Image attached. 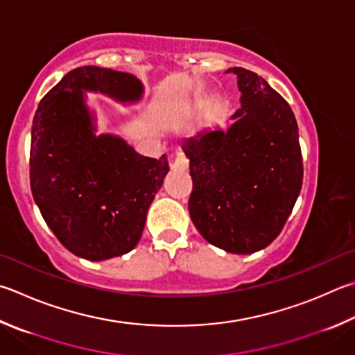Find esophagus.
<instances>
[{"label": "esophagus", "instance_id": "34e87169", "mask_svg": "<svg viewBox=\"0 0 355 355\" xmlns=\"http://www.w3.org/2000/svg\"><path fill=\"white\" fill-rule=\"evenodd\" d=\"M188 166H189V161H188V158L183 155V153H178L175 159L172 161V169L173 171H186V169H188Z\"/></svg>", "mask_w": 355, "mask_h": 355}]
</instances>
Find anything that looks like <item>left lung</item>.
Here are the masks:
<instances>
[{
	"label": "left lung",
	"mask_w": 355,
	"mask_h": 355,
	"mask_svg": "<svg viewBox=\"0 0 355 355\" xmlns=\"http://www.w3.org/2000/svg\"><path fill=\"white\" fill-rule=\"evenodd\" d=\"M237 77L241 108L228 128L183 141L194 188L189 214L198 233L228 253L250 254L281 233L302 184L298 124L287 102L253 71Z\"/></svg>",
	"instance_id": "1"
}]
</instances>
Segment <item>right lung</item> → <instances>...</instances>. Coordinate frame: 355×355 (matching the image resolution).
I'll use <instances>...</instances> for the list:
<instances>
[{
  "label": "right lung",
  "mask_w": 355,
  "mask_h": 355,
  "mask_svg": "<svg viewBox=\"0 0 355 355\" xmlns=\"http://www.w3.org/2000/svg\"><path fill=\"white\" fill-rule=\"evenodd\" d=\"M137 104L143 83L121 71H69L38 104L31 137V189L44 222L71 253L105 261L132 251L169 172L118 135H98L85 93Z\"/></svg>",
  "instance_id": "obj_1"
}]
</instances>
